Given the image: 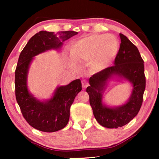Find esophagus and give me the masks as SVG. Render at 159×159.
<instances>
[{
    "label": "esophagus",
    "mask_w": 159,
    "mask_h": 159,
    "mask_svg": "<svg viewBox=\"0 0 159 159\" xmlns=\"http://www.w3.org/2000/svg\"><path fill=\"white\" fill-rule=\"evenodd\" d=\"M82 88H86L88 86V82L85 81V80H83V81L82 82Z\"/></svg>",
    "instance_id": "obj_1"
}]
</instances>
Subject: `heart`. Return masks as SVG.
<instances>
[{"label": "heart", "instance_id": "heart-1", "mask_svg": "<svg viewBox=\"0 0 159 159\" xmlns=\"http://www.w3.org/2000/svg\"><path fill=\"white\" fill-rule=\"evenodd\" d=\"M119 42L111 34H93L71 43L70 53L77 62L89 61L91 69L101 70L110 64L118 53ZM71 65L76 67L71 61Z\"/></svg>", "mask_w": 159, "mask_h": 159}]
</instances>
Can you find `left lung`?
Returning <instances> with one entry per match:
<instances>
[{"label":"left lung","instance_id":"obj_1","mask_svg":"<svg viewBox=\"0 0 159 159\" xmlns=\"http://www.w3.org/2000/svg\"><path fill=\"white\" fill-rule=\"evenodd\" d=\"M119 36L121 44L114 65L93 75L86 90L95 119L101 126L110 129L125 126L137 116L142 106L145 89L144 61L140 52L125 35L120 33ZM114 78L129 81L133 89L125 104L111 107L103 103L102 94L110 80Z\"/></svg>","mask_w":159,"mask_h":159}]
</instances>
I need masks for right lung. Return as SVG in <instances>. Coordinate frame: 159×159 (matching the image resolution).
Returning <instances> with one entry per match:
<instances>
[{"instance_id":"obj_1","label":"right lung","mask_w":159,"mask_h":159,"mask_svg":"<svg viewBox=\"0 0 159 159\" xmlns=\"http://www.w3.org/2000/svg\"><path fill=\"white\" fill-rule=\"evenodd\" d=\"M78 34L65 31L55 34L40 31L32 36L19 55L15 71V94L24 118L34 129L45 132L62 129L69 122L70 107L75 97L82 90L80 79L67 85L58 86L53 96L40 101L30 93L27 76L34 57L48 50H58L65 40Z\"/></svg>"}]
</instances>
